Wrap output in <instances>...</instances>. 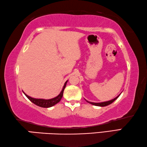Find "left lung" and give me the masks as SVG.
I'll list each match as a JSON object with an SVG mask.
<instances>
[{"mask_svg":"<svg viewBox=\"0 0 147 147\" xmlns=\"http://www.w3.org/2000/svg\"><path fill=\"white\" fill-rule=\"evenodd\" d=\"M120 95H118L117 97H116L115 99H111V100H110V101H105V102H101V103H93V102H90V101H87V100H86V101L88 102V103H90V104H92V105H95V106H99V107H105V106H107V105H110V104H111L112 103H113L114 101H115V100L118 98V97L120 96Z\"/></svg>","mask_w":147,"mask_h":147,"instance_id":"1","label":"left lung"}]
</instances>
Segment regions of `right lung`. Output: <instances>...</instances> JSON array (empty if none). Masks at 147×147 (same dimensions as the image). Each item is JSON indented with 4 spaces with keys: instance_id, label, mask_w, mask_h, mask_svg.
I'll return each mask as SVG.
<instances>
[{
    "instance_id": "right-lung-1",
    "label": "right lung",
    "mask_w": 147,
    "mask_h": 147,
    "mask_svg": "<svg viewBox=\"0 0 147 147\" xmlns=\"http://www.w3.org/2000/svg\"><path fill=\"white\" fill-rule=\"evenodd\" d=\"M67 81L65 82V84L63 86V89L61 90V92H60V94L58 95L57 97H54V98H52V99H44L32 98V97L29 96V95H27V94H25L23 92V94L25 95V96H26L27 98L32 102V103L35 104L36 105L39 106L40 107H43V108H49V107H52L53 105H55V104H57V103H59V102L60 101V100L61 99L62 97H63V91L65 88V86H66Z\"/></svg>"
}]
</instances>
